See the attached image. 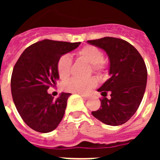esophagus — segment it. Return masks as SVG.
<instances>
[{
  "mask_svg": "<svg viewBox=\"0 0 160 160\" xmlns=\"http://www.w3.org/2000/svg\"><path fill=\"white\" fill-rule=\"evenodd\" d=\"M82 97L83 98V99L84 100L89 99V96H87V95H83V94H82Z\"/></svg>",
  "mask_w": 160,
  "mask_h": 160,
  "instance_id": "obj_1",
  "label": "esophagus"
}]
</instances>
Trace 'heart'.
Here are the masks:
<instances>
[{"label": "heart", "mask_w": 160, "mask_h": 160, "mask_svg": "<svg viewBox=\"0 0 160 160\" xmlns=\"http://www.w3.org/2000/svg\"><path fill=\"white\" fill-rule=\"evenodd\" d=\"M77 55L83 60L90 63L93 71L98 74H102L106 68L105 62L102 61L103 53L98 47L88 45L79 49ZM72 60L69 55H62L58 59L57 63V70L59 77L66 79L69 77L71 70ZM97 85L95 78H90L87 79H78L76 78L70 79L64 83L65 90L66 91L85 94L94 88Z\"/></svg>", "instance_id": "heart-1"}]
</instances>
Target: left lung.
Segmentation results:
<instances>
[{
    "instance_id": "left-lung-1",
    "label": "left lung",
    "mask_w": 160,
    "mask_h": 160,
    "mask_svg": "<svg viewBox=\"0 0 160 160\" xmlns=\"http://www.w3.org/2000/svg\"><path fill=\"white\" fill-rule=\"evenodd\" d=\"M103 49L110 60V78L98 89L103 98L101 107L91 114L103 123L122 125L136 112L143 98L148 70L140 53L129 42L116 38L87 41ZM111 98H106L107 92Z\"/></svg>"
}]
</instances>
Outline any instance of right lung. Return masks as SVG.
<instances>
[{"instance_id":"1","label":"right lung","mask_w":160,"mask_h":160,"mask_svg":"<svg viewBox=\"0 0 160 160\" xmlns=\"http://www.w3.org/2000/svg\"><path fill=\"white\" fill-rule=\"evenodd\" d=\"M81 42L46 40L32 44L24 50L12 70V100L24 122L34 131L48 133L62 119L70 93L54 98L48 94L49 87L59 78L58 59L75 49Z\"/></svg>"}]
</instances>
